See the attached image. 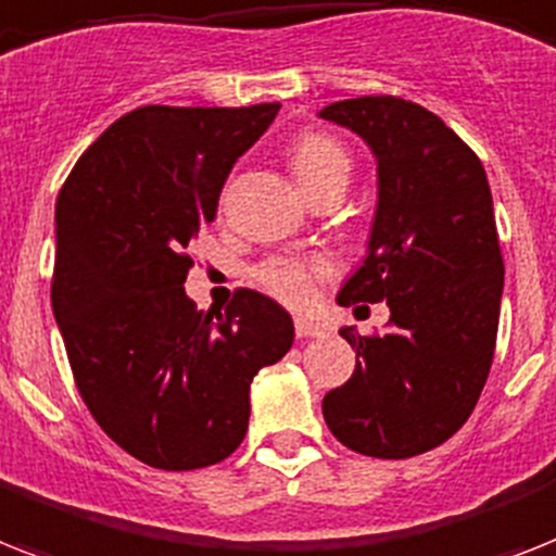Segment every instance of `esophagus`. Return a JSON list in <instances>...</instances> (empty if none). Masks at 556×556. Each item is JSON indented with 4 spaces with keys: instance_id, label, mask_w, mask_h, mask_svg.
Masks as SVG:
<instances>
[{
    "instance_id": "34e87169",
    "label": "esophagus",
    "mask_w": 556,
    "mask_h": 556,
    "mask_svg": "<svg viewBox=\"0 0 556 556\" xmlns=\"http://www.w3.org/2000/svg\"><path fill=\"white\" fill-rule=\"evenodd\" d=\"M293 328H296V337H323L325 333V325L311 317H296L293 319Z\"/></svg>"
}]
</instances>
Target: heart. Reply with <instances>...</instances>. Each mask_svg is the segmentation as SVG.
Listing matches in <instances>:
<instances>
[{
  "mask_svg": "<svg viewBox=\"0 0 556 556\" xmlns=\"http://www.w3.org/2000/svg\"><path fill=\"white\" fill-rule=\"evenodd\" d=\"M288 162L296 176V182L308 197L325 191V188H345L351 176V156L342 142L328 134L308 130L291 142ZM328 274L325 263H308L293 256H277L256 268V279L265 291L288 305H308L314 300V282Z\"/></svg>",
  "mask_w": 556,
  "mask_h": 556,
  "instance_id": "obj_1",
  "label": "heart"
}]
</instances>
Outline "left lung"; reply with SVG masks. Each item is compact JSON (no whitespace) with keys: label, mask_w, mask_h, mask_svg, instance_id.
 Here are the masks:
<instances>
[{"label":"left lung","mask_w":556,"mask_h":556,"mask_svg":"<svg viewBox=\"0 0 556 556\" xmlns=\"http://www.w3.org/2000/svg\"><path fill=\"white\" fill-rule=\"evenodd\" d=\"M319 116L377 160L368 251L337 302L391 311L377 337L340 328L356 368L325 394L323 417L356 454L417 457L471 417L494 359L505 268L489 176L440 116L405 99H345Z\"/></svg>","instance_id":"left-lung-1"}]
</instances>
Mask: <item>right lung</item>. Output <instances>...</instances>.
Returning <instances> with one entry per match:
<instances>
[{"mask_svg": "<svg viewBox=\"0 0 556 556\" xmlns=\"http://www.w3.org/2000/svg\"><path fill=\"white\" fill-rule=\"evenodd\" d=\"M277 111L137 108L59 191L51 302L67 363L99 428L151 468L231 457L256 371L293 345L291 314L265 293L242 288L225 314L185 293V248L214 223L233 162Z\"/></svg>", "mask_w": 556, "mask_h": 556, "instance_id": "add662e5", "label": "right lung"}]
</instances>
